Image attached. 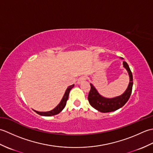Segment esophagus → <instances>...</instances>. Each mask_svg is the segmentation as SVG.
<instances>
[{
	"label": "esophagus",
	"instance_id": "obj_1",
	"mask_svg": "<svg viewBox=\"0 0 153 153\" xmlns=\"http://www.w3.org/2000/svg\"><path fill=\"white\" fill-rule=\"evenodd\" d=\"M85 79H86V77H84V76L80 77H79L78 79H77V83L80 84L81 83L85 82Z\"/></svg>",
	"mask_w": 153,
	"mask_h": 153
}]
</instances>
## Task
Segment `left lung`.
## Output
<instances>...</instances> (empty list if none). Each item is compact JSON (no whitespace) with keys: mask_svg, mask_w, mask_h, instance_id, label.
<instances>
[{"mask_svg":"<svg viewBox=\"0 0 153 153\" xmlns=\"http://www.w3.org/2000/svg\"><path fill=\"white\" fill-rule=\"evenodd\" d=\"M122 59L123 58H122ZM123 65L128 71L129 76V83L128 88L122 95L114 98L108 99L101 96L97 91L93 84L90 83L91 90L89 93L88 100L94 108L101 112H110L121 108L128 102L131 94L133 87V76L128 63L123 62Z\"/></svg>","mask_w":153,"mask_h":153,"instance_id":"left-lung-1","label":"left lung"}]
</instances>
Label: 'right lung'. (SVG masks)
<instances>
[{
	"instance_id": "1",
	"label": "right lung",
	"mask_w": 153,
	"mask_h": 153,
	"mask_svg": "<svg viewBox=\"0 0 153 153\" xmlns=\"http://www.w3.org/2000/svg\"><path fill=\"white\" fill-rule=\"evenodd\" d=\"M74 86V84L68 87L66 92H65L64 95L62 97V99L61 100L60 102L58 104V105L55 107L53 110H52L51 111H48V112H38V111H36V110H34V111L37 114H39L41 116H51L56 115L58 114H59L62 110L64 108L65 106H66V102L68 99V96H69L70 91V90L73 88Z\"/></svg>"
}]
</instances>
